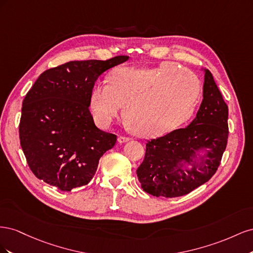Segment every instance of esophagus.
<instances>
[{"label":"esophagus","mask_w":253,"mask_h":253,"mask_svg":"<svg viewBox=\"0 0 253 253\" xmlns=\"http://www.w3.org/2000/svg\"><path fill=\"white\" fill-rule=\"evenodd\" d=\"M128 140H129L128 137H125V136H119L118 137V142L119 143H125V142H126Z\"/></svg>","instance_id":"34e87169"}]
</instances>
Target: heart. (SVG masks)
<instances>
[{"label": "heart", "mask_w": 253, "mask_h": 253, "mask_svg": "<svg viewBox=\"0 0 253 253\" xmlns=\"http://www.w3.org/2000/svg\"><path fill=\"white\" fill-rule=\"evenodd\" d=\"M200 96V80L176 63L120 67L111 81H99L94 86L90 111L99 126H109L125 105L124 118L133 133L158 137L192 117Z\"/></svg>", "instance_id": "heart-1"}]
</instances>
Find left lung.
Instances as JSON below:
<instances>
[{
    "instance_id": "8db88e82",
    "label": "left lung",
    "mask_w": 253,
    "mask_h": 253,
    "mask_svg": "<svg viewBox=\"0 0 253 253\" xmlns=\"http://www.w3.org/2000/svg\"><path fill=\"white\" fill-rule=\"evenodd\" d=\"M205 73L203 101L185 128L148 141L136 173L144 192L177 197L204 185L215 174L228 140V106L209 70Z\"/></svg>"
}]
</instances>
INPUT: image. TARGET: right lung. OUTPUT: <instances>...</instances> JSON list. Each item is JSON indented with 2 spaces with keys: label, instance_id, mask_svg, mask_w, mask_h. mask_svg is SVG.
<instances>
[{
  "label": "right lung",
  "instance_id": "obj_1",
  "mask_svg": "<svg viewBox=\"0 0 253 253\" xmlns=\"http://www.w3.org/2000/svg\"><path fill=\"white\" fill-rule=\"evenodd\" d=\"M71 61L42 73L22 103L20 143L37 178L61 191L85 186L116 135L95 126L88 110L98 77L128 60Z\"/></svg>",
  "mask_w": 253,
  "mask_h": 253
}]
</instances>
